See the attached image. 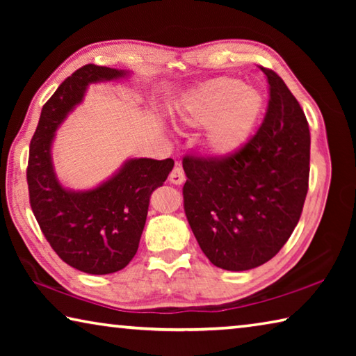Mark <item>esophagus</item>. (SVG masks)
<instances>
[{"mask_svg":"<svg viewBox=\"0 0 356 356\" xmlns=\"http://www.w3.org/2000/svg\"><path fill=\"white\" fill-rule=\"evenodd\" d=\"M170 182L174 185H182L185 182V172L182 166H176L170 174Z\"/></svg>","mask_w":356,"mask_h":356,"instance_id":"34e87169","label":"esophagus"}]
</instances>
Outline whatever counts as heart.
<instances>
[{"label":"heart","instance_id":"obj_1","mask_svg":"<svg viewBox=\"0 0 356 356\" xmlns=\"http://www.w3.org/2000/svg\"><path fill=\"white\" fill-rule=\"evenodd\" d=\"M264 110L262 94L236 78H216L179 99L174 110L186 127H207L206 147L216 156L238 152L254 131Z\"/></svg>","mask_w":356,"mask_h":356}]
</instances>
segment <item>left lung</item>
<instances>
[{
    "instance_id": "obj_1",
    "label": "left lung",
    "mask_w": 356,
    "mask_h": 356,
    "mask_svg": "<svg viewBox=\"0 0 356 356\" xmlns=\"http://www.w3.org/2000/svg\"><path fill=\"white\" fill-rule=\"evenodd\" d=\"M261 69L270 102L257 134L226 159H184L186 220L209 261L229 272L256 268L276 256L308 193V120L281 76Z\"/></svg>"
}]
</instances>
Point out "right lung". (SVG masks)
Returning <instances> with one entry per match:
<instances>
[{
    "label": "right lung",
    "mask_w": 356,
    "mask_h": 356,
    "mask_svg": "<svg viewBox=\"0 0 356 356\" xmlns=\"http://www.w3.org/2000/svg\"><path fill=\"white\" fill-rule=\"evenodd\" d=\"M129 76L127 70L95 64L74 72L42 108L29 146L26 180L35 220L56 254L89 275L127 267L146 225L149 197L174 166L172 159H129L94 188L72 190L59 182L51 156L56 130L81 104L91 84Z\"/></svg>",
    "instance_id": "right-lung-1"
}]
</instances>
